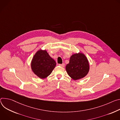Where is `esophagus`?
Returning a JSON list of instances; mask_svg holds the SVG:
<instances>
[{
	"instance_id": "esophagus-1",
	"label": "esophagus",
	"mask_w": 120,
	"mask_h": 120,
	"mask_svg": "<svg viewBox=\"0 0 120 120\" xmlns=\"http://www.w3.org/2000/svg\"><path fill=\"white\" fill-rule=\"evenodd\" d=\"M59 66H60V67H64V66H65V64H64V63L60 64H59Z\"/></svg>"
}]
</instances>
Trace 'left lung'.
Segmentation results:
<instances>
[{
	"label": "left lung",
	"instance_id": "left-lung-1",
	"mask_svg": "<svg viewBox=\"0 0 120 120\" xmlns=\"http://www.w3.org/2000/svg\"><path fill=\"white\" fill-rule=\"evenodd\" d=\"M66 70L73 80L84 78L90 71V64L85 55L82 52L72 54L70 58L69 63L66 66Z\"/></svg>",
	"mask_w": 120,
	"mask_h": 120
}]
</instances>
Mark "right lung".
<instances>
[{"label":"right lung","mask_w":120,"mask_h":120,"mask_svg":"<svg viewBox=\"0 0 120 120\" xmlns=\"http://www.w3.org/2000/svg\"><path fill=\"white\" fill-rule=\"evenodd\" d=\"M56 65V61L49 56L46 49H41L38 50L31 62L32 71L36 76L42 79L48 77Z\"/></svg>","instance_id":"right-lung-1"}]
</instances>
